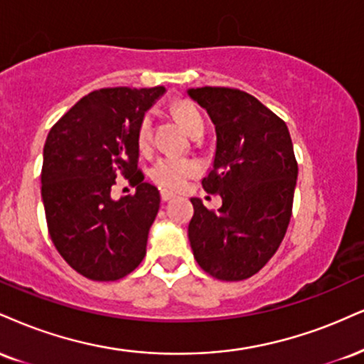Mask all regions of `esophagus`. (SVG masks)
Listing matches in <instances>:
<instances>
[{
    "mask_svg": "<svg viewBox=\"0 0 364 364\" xmlns=\"http://www.w3.org/2000/svg\"><path fill=\"white\" fill-rule=\"evenodd\" d=\"M171 198H174V193H171V191H166V190L161 191V200L169 201Z\"/></svg>",
    "mask_w": 364,
    "mask_h": 364,
    "instance_id": "1",
    "label": "esophagus"
}]
</instances>
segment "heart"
<instances>
[{
  "mask_svg": "<svg viewBox=\"0 0 364 364\" xmlns=\"http://www.w3.org/2000/svg\"><path fill=\"white\" fill-rule=\"evenodd\" d=\"M174 115H176L179 124L190 135L203 129V117H201L200 110L193 103H178L176 108H174ZM151 137L152 117L146 113V115L140 118L137 134H135L140 151H147L149 146H151ZM198 173L200 166L195 159L181 156H163L156 161L154 166L149 171V176H151L157 186L166 188V190H181L188 183V179L196 176Z\"/></svg>",
  "mask_w": 364,
  "mask_h": 364,
  "instance_id": "heart-1",
  "label": "heart"
}]
</instances>
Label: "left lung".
Wrapping results in <instances>:
<instances>
[{
  "instance_id": "obj_1",
  "label": "left lung",
  "mask_w": 364,
  "mask_h": 364,
  "mask_svg": "<svg viewBox=\"0 0 364 364\" xmlns=\"http://www.w3.org/2000/svg\"><path fill=\"white\" fill-rule=\"evenodd\" d=\"M188 95L215 125V161L201 185L222 196L217 212L191 200L188 239L205 273L240 282L274 256L290 224L299 176L291 137L282 118L246 91L205 86Z\"/></svg>"
}]
</instances>
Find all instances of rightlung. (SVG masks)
Here are the masks:
<instances>
[{
  "label": "right lung",
  "instance_id": "1",
  "mask_svg": "<svg viewBox=\"0 0 364 364\" xmlns=\"http://www.w3.org/2000/svg\"><path fill=\"white\" fill-rule=\"evenodd\" d=\"M163 93V86L96 90L47 135L41 174L47 229L64 261L87 279L115 282L146 256L161 196L144 183L135 134ZM118 173L136 193L113 200Z\"/></svg>",
  "mask_w": 364,
  "mask_h": 364
}]
</instances>
